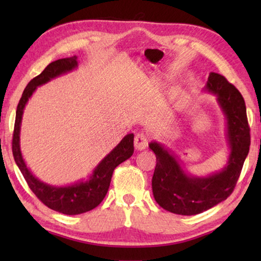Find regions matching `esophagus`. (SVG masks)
Segmentation results:
<instances>
[{
	"mask_svg": "<svg viewBox=\"0 0 261 261\" xmlns=\"http://www.w3.org/2000/svg\"><path fill=\"white\" fill-rule=\"evenodd\" d=\"M148 145V139L147 136L145 134H137L135 137V147L138 151H143L147 147Z\"/></svg>",
	"mask_w": 261,
	"mask_h": 261,
	"instance_id": "34e87169",
	"label": "esophagus"
}]
</instances>
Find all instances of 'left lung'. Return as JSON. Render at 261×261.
I'll use <instances>...</instances> for the list:
<instances>
[{
	"instance_id": "1",
	"label": "left lung",
	"mask_w": 261,
	"mask_h": 261,
	"mask_svg": "<svg viewBox=\"0 0 261 261\" xmlns=\"http://www.w3.org/2000/svg\"><path fill=\"white\" fill-rule=\"evenodd\" d=\"M202 91L215 95L226 118L229 149L222 169L207 176L188 173L180 159L166 145L148 144L156 156L152 178L154 199L163 210L179 215H196L226 200L233 191L250 149V129L244 99L223 76L211 72Z\"/></svg>"
}]
</instances>
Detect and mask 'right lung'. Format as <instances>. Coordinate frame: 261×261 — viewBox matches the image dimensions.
Segmentation results:
<instances>
[{
  "instance_id": "obj_1",
  "label": "right lung",
  "mask_w": 261,
  "mask_h": 261,
  "mask_svg": "<svg viewBox=\"0 0 261 261\" xmlns=\"http://www.w3.org/2000/svg\"><path fill=\"white\" fill-rule=\"evenodd\" d=\"M78 68V57L61 59L48 64L43 71L33 78L25 87L16 110V121L12 139V153L28 182L30 189L47 207L62 214L77 215L95 208L103 200L108 192L113 171L118 165L131 158L134 154V134L126 135L102 160H101L87 179L77 180L68 185H50L33 175L20 151V126L25 106L39 86L45 85L53 79L73 71Z\"/></svg>"
}]
</instances>
